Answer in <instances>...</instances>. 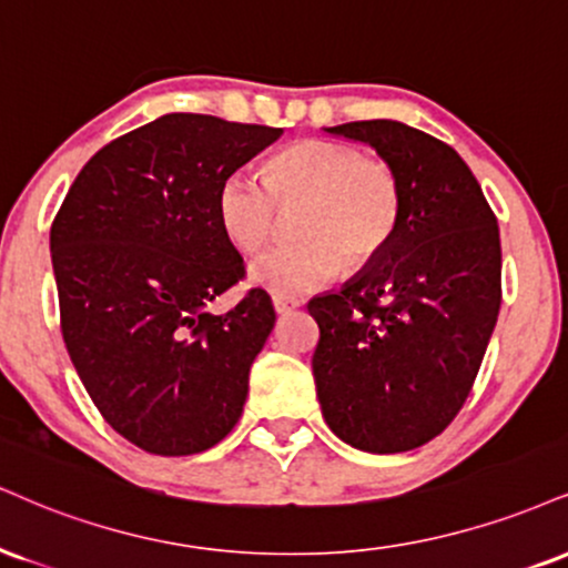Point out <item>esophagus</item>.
<instances>
[{"instance_id":"1","label":"esophagus","mask_w":568,"mask_h":568,"mask_svg":"<svg viewBox=\"0 0 568 568\" xmlns=\"http://www.w3.org/2000/svg\"><path fill=\"white\" fill-rule=\"evenodd\" d=\"M272 306H275L277 314H288L293 310H298L302 306V302L293 296H272Z\"/></svg>"}]
</instances>
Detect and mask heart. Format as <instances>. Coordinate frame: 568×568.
<instances>
[{
	"label": "heart",
	"mask_w": 568,
	"mask_h": 568,
	"mask_svg": "<svg viewBox=\"0 0 568 568\" xmlns=\"http://www.w3.org/2000/svg\"><path fill=\"white\" fill-rule=\"evenodd\" d=\"M277 203H304L298 243L254 258L248 280L291 296L336 280L344 262L371 264L392 243L402 216L399 176L384 159L362 155L336 140L293 142L266 163V180L237 169L219 184L216 214L224 235L241 251H258L277 224Z\"/></svg>",
	"instance_id": "1"
}]
</instances>
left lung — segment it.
Segmentation results:
<instances>
[{
	"label": "left lung",
	"mask_w": 568,
	"mask_h": 568,
	"mask_svg": "<svg viewBox=\"0 0 568 568\" xmlns=\"http://www.w3.org/2000/svg\"><path fill=\"white\" fill-rule=\"evenodd\" d=\"M365 142L402 184L392 243L344 288L314 296V386L331 432L362 453H407L468 399L500 312V230L466 161L402 121L325 129Z\"/></svg>",
	"instance_id": "obj_1"
}]
</instances>
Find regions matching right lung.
Returning <instances> with one entry per match:
<instances>
[{"mask_svg": "<svg viewBox=\"0 0 568 568\" xmlns=\"http://www.w3.org/2000/svg\"><path fill=\"white\" fill-rule=\"evenodd\" d=\"M280 134L166 113L98 150L54 216L65 349L102 418L145 453H203L241 418L275 310L254 288L209 312L243 277L216 195Z\"/></svg>", "mask_w": 568, "mask_h": 568, "instance_id": "right-lung-1", "label": "right lung"}]
</instances>
